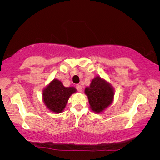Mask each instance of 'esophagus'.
<instances>
[{
  "mask_svg": "<svg viewBox=\"0 0 160 160\" xmlns=\"http://www.w3.org/2000/svg\"><path fill=\"white\" fill-rule=\"evenodd\" d=\"M76 89H77V90H78V92H82V90H83V87H82V85L78 84V85H76Z\"/></svg>",
  "mask_w": 160,
  "mask_h": 160,
  "instance_id": "esophagus-1",
  "label": "esophagus"
}]
</instances>
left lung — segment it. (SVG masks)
<instances>
[{
    "instance_id": "8db88e82",
    "label": "left lung",
    "mask_w": 160,
    "mask_h": 160,
    "mask_svg": "<svg viewBox=\"0 0 160 160\" xmlns=\"http://www.w3.org/2000/svg\"><path fill=\"white\" fill-rule=\"evenodd\" d=\"M84 92L88 98L90 108L96 113H102L111 106L114 97V89L110 83L98 76L92 80Z\"/></svg>"
}]
</instances>
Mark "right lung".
Listing matches in <instances>:
<instances>
[{"instance_id":"obj_1","label":"right lung","mask_w":160,"mask_h":160,"mask_svg":"<svg viewBox=\"0 0 160 160\" xmlns=\"http://www.w3.org/2000/svg\"><path fill=\"white\" fill-rule=\"evenodd\" d=\"M76 91L75 87H65L60 81L54 78L43 89V101L52 112L62 113L66 106L69 98Z\"/></svg>"}]
</instances>
